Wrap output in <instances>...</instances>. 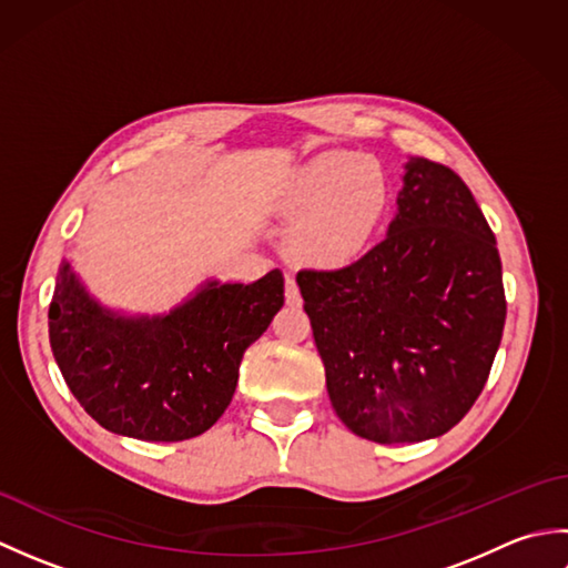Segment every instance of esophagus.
I'll return each mask as SVG.
<instances>
[{"instance_id":"34e87169","label":"esophagus","mask_w":568,"mask_h":568,"mask_svg":"<svg viewBox=\"0 0 568 568\" xmlns=\"http://www.w3.org/2000/svg\"><path fill=\"white\" fill-rule=\"evenodd\" d=\"M285 303L287 305H300V303H303V297H300V287H297L293 275H285Z\"/></svg>"}]
</instances>
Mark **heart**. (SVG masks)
<instances>
[{
	"mask_svg": "<svg viewBox=\"0 0 568 568\" xmlns=\"http://www.w3.org/2000/svg\"><path fill=\"white\" fill-rule=\"evenodd\" d=\"M388 200V178L376 161L354 151L315 155L277 192V210L295 216L287 251L320 268L348 263L376 232Z\"/></svg>",
	"mask_w": 568,
	"mask_h": 568,
	"instance_id": "b5f03b06",
	"label": "heart"
}]
</instances>
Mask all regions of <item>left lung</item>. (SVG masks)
Returning a JSON list of instances; mask_svg holds the SVG:
<instances>
[{"instance_id":"obj_1","label":"left lung","mask_w":568,"mask_h":568,"mask_svg":"<svg viewBox=\"0 0 568 568\" xmlns=\"http://www.w3.org/2000/svg\"><path fill=\"white\" fill-rule=\"evenodd\" d=\"M297 285L332 407L358 437L425 442L474 407L508 305L496 236L452 168L409 159L385 239Z\"/></svg>"}]
</instances>
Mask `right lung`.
<instances>
[{
	"instance_id": "1",
	"label": "right lung",
	"mask_w": 568,
	"mask_h": 568,
	"mask_svg": "<svg viewBox=\"0 0 568 568\" xmlns=\"http://www.w3.org/2000/svg\"><path fill=\"white\" fill-rule=\"evenodd\" d=\"M283 273L210 281L168 315L124 317L90 297L63 261L48 336L70 393L122 437L183 442L207 432L232 403L246 348L283 307Z\"/></svg>"
}]
</instances>
